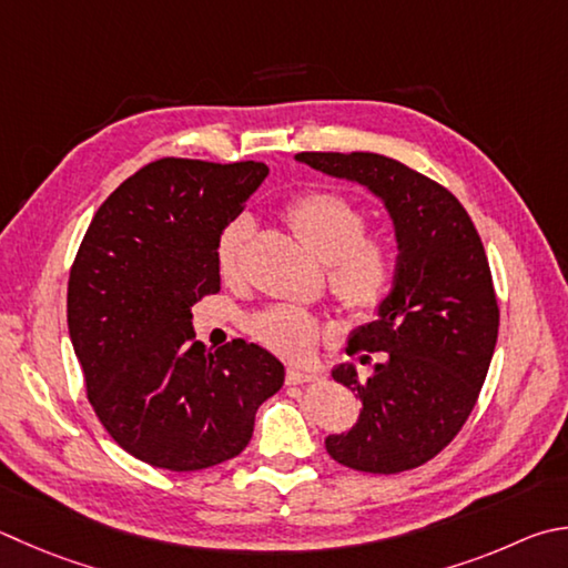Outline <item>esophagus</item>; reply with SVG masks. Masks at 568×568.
Listing matches in <instances>:
<instances>
[{
	"label": "esophagus",
	"mask_w": 568,
	"mask_h": 568,
	"mask_svg": "<svg viewBox=\"0 0 568 568\" xmlns=\"http://www.w3.org/2000/svg\"><path fill=\"white\" fill-rule=\"evenodd\" d=\"M287 385H307V383H315V379H320L315 373H305V369L301 367H287Z\"/></svg>",
	"instance_id": "1"
}]
</instances>
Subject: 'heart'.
<instances>
[{
  "mask_svg": "<svg viewBox=\"0 0 568 568\" xmlns=\"http://www.w3.org/2000/svg\"><path fill=\"white\" fill-rule=\"evenodd\" d=\"M285 221L320 263H327V285L337 303L355 317H373L392 293L397 255L385 235L365 233L367 213L335 191L301 193L285 209ZM253 235L248 215H239L215 243V265L223 281H235ZM251 335L291 359L315 353L329 329L317 315L293 305H271L248 320Z\"/></svg>",
  "mask_w": 568,
  "mask_h": 568,
  "instance_id": "b5f03b06",
  "label": "heart"
}]
</instances>
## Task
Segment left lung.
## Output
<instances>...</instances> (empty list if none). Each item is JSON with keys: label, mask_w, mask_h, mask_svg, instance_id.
Returning a JSON list of instances; mask_svg holds the SVG:
<instances>
[{"label": "left lung", "mask_w": 568, "mask_h": 568, "mask_svg": "<svg viewBox=\"0 0 568 568\" xmlns=\"http://www.w3.org/2000/svg\"><path fill=\"white\" fill-rule=\"evenodd\" d=\"M295 159L375 193L399 251L387 303L347 345V355L383 353L375 373L359 377L349 363L333 369L363 409L353 429L325 439L327 455L369 474L422 467L471 415L497 345L499 305L479 233L445 185L395 159L365 151Z\"/></svg>", "instance_id": "8db88e82"}]
</instances>
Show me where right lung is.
Returning <instances> with one entry per match:
<instances>
[{
	"label": "right lung",
	"mask_w": 568,
	"mask_h": 568,
	"mask_svg": "<svg viewBox=\"0 0 568 568\" xmlns=\"http://www.w3.org/2000/svg\"><path fill=\"white\" fill-rule=\"evenodd\" d=\"M267 176L265 163L161 159L99 205L69 273V337L101 425L131 457L171 471L248 447L283 387L267 349H205L191 307L221 291L215 243Z\"/></svg>",
	"instance_id": "right-lung-1"
}]
</instances>
